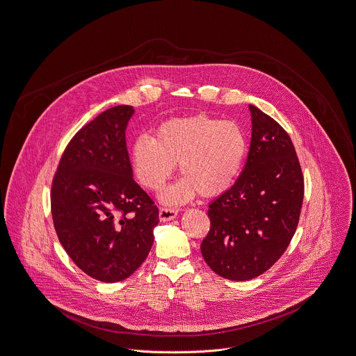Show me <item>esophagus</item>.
Listing matches in <instances>:
<instances>
[{
	"mask_svg": "<svg viewBox=\"0 0 356 356\" xmlns=\"http://www.w3.org/2000/svg\"><path fill=\"white\" fill-rule=\"evenodd\" d=\"M177 213H179V209H176V207H161L159 209V220L170 221L177 216Z\"/></svg>",
	"mask_w": 356,
	"mask_h": 356,
	"instance_id": "obj_1",
	"label": "esophagus"
}]
</instances>
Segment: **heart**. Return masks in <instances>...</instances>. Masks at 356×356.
<instances>
[{"label":"heart","instance_id":"heart-1","mask_svg":"<svg viewBox=\"0 0 356 356\" xmlns=\"http://www.w3.org/2000/svg\"><path fill=\"white\" fill-rule=\"evenodd\" d=\"M247 149L245 138L234 121L206 116L163 122L154 138L140 136L132 150L139 181L159 191L179 163L184 177L165 194V202H181L197 191L202 197L224 193L235 181Z\"/></svg>","mask_w":356,"mask_h":356}]
</instances>
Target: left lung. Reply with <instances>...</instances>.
Returning <instances> with one entry per match:
<instances>
[{
  "label": "left lung",
  "instance_id": "8db88e82",
  "mask_svg": "<svg viewBox=\"0 0 356 356\" xmlns=\"http://www.w3.org/2000/svg\"><path fill=\"white\" fill-rule=\"evenodd\" d=\"M250 150L235 184L209 204L203 259L218 276L244 281L269 270L298 228L305 180L286 131L250 105Z\"/></svg>",
  "mask_w": 356,
  "mask_h": 356
}]
</instances>
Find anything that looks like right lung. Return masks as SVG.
<instances>
[{
	"mask_svg": "<svg viewBox=\"0 0 356 356\" xmlns=\"http://www.w3.org/2000/svg\"><path fill=\"white\" fill-rule=\"evenodd\" d=\"M134 108L119 105L87 122L67 145L51 181L57 237L87 276L118 282L153 245L154 200L134 180L125 129Z\"/></svg>",
	"mask_w": 356,
	"mask_h": 356,
	"instance_id": "1",
	"label": "right lung"
}]
</instances>
